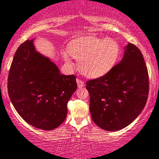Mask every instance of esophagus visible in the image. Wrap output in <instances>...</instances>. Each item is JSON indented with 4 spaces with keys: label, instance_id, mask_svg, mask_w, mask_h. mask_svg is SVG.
Here are the masks:
<instances>
[{
    "label": "esophagus",
    "instance_id": "1",
    "mask_svg": "<svg viewBox=\"0 0 159 159\" xmlns=\"http://www.w3.org/2000/svg\"><path fill=\"white\" fill-rule=\"evenodd\" d=\"M76 81H77V84H78V88H82L84 86V83L82 80L79 79V78H76Z\"/></svg>",
    "mask_w": 159,
    "mask_h": 159
}]
</instances>
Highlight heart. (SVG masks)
Here are the masks:
<instances>
[{
	"mask_svg": "<svg viewBox=\"0 0 159 159\" xmlns=\"http://www.w3.org/2000/svg\"><path fill=\"white\" fill-rule=\"evenodd\" d=\"M67 51L62 55L65 62L72 66L70 55L78 59L82 73L89 78H99L108 73L118 62L120 48L113 39L95 36L78 38L70 42Z\"/></svg>",
	"mask_w": 159,
	"mask_h": 159,
	"instance_id": "heart-1",
	"label": "heart"
}]
</instances>
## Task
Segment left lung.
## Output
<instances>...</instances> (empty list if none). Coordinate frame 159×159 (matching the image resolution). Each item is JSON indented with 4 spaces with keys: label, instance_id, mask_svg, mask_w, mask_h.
<instances>
[{
    "label": "left lung",
    "instance_id": "1",
    "mask_svg": "<svg viewBox=\"0 0 159 159\" xmlns=\"http://www.w3.org/2000/svg\"><path fill=\"white\" fill-rule=\"evenodd\" d=\"M86 84L93 121L106 131L125 128L139 115L148 97V73L140 50L129 43L119 63Z\"/></svg>",
    "mask_w": 159,
    "mask_h": 159
}]
</instances>
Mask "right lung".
Returning a JSON list of instances; mask_svg holds the SVG:
<instances>
[{
    "mask_svg": "<svg viewBox=\"0 0 159 159\" xmlns=\"http://www.w3.org/2000/svg\"><path fill=\"white\" fill-rule=\"evenodd\" d=\"M75 78L62 75L54 63L35 51L33 39L27 40L19 46L11 65L8 95L27 124L52 130L66 118L67 102L77 89Z\"/></svg>",
    "mask_w": 159,
    "mask_h": 159,
    "instance_id": "1",
    "label": "right lung"
}]
</instances>
